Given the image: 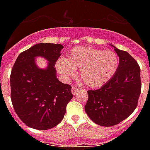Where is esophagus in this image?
<instances>
[{
  "instance_id": "esophagus-1",
  "label": "esophagus",
  "mask_w": 150,
  "mask_h": 150,
  "mask_svg": "<svg viewBox=\"0 0 150 150\" xmlns=\"http://www.w3.org/2000/svg\"><path fill=\"white\" fill-rule=\"evenodd\" d=\"M79 90V88L77 86H73L72 88H71V93H72L73 95H75V94L77 93V92Z\"/></svg>"
}]
</instances>
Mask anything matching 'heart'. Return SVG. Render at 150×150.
Returning <instances> with one entry per match:
<instances>
[{"label":"heart","instance_id":"b5f03b06","mask_svg":"<svg viewBox=\"0 0 150 150\" xmlns=\"http://www.w3.org/2000/svg\"><path fill=\"white\" fill-rule=\"evenodd\" d=\"M118 57L114 51L77 47L67 54L66 59H59L56 68L59 73L73 77L75 70H80V78L87 86L98 88L106 84L116 73Z\"/></svg>","mask_w":150,"mask_h":150}]
</instances>
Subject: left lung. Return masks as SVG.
<instances>
[{
    "label": "left lung",
    "mask_w": 150,
    "mask_h": 150,
    "mask_svg": "<svg viewBox=\"0 0 150 150\" xmlns=\"http://www.w3.org/2000/svg\"><path fill=\"white\" fill-rule=\"evenodd\" d=\"M119 57L116 73L100 89L88 90L85 110L96 124L116 125L135 110L141 93L140 67L128 52L114 47Z\"/></svg>",
    "instance_id": "left-lung-1"
}]
</instances>
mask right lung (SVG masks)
<instances>
[{"instance_id":"obj_1","label":"right lung","mask_w":150,"mask_h":150,"mask_svg":"<svg viewBox=\"0 0 150 150\" xmlns=\"http://www.w3.org/2000/svg\"><path fill=\"white\" fill-rule=\"evenodd\" d=\"M63 48L59 43H38L22 52L13 65L11 100L18 117L30 128L47 130L57 125L72 99L71 86L56 77L54 66ZM37 56L48 59L47 69L37 68Z\"/></svg>"}]
</instances>
